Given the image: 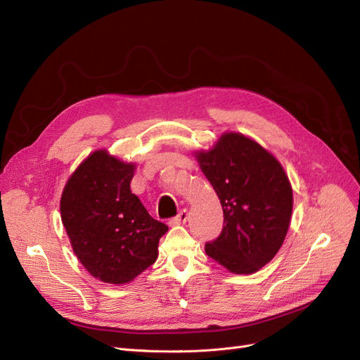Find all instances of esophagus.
I'll return each mask as SVG.
<instances>
[{
  "instance_id": "1",
  "label": "esophagus",
  "mask_w": 360,
  "mask_h": 360,
  "mask_svg": "<svg viewBox=\"0 0 360 360\" xmlns=\"http://www.w3.org/2000/svg\"><path fill=\"white\" fill-rule=\"evenodd\" d=\"M186 220H188V210L183 208L176 217H172L169 220V223L171 225H183V223H186Z\"/></svg>"
}]
</instances>
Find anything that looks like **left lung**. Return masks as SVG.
<instances>
[{
	"instance_id": "1",
	"label": "left lung",
	"mask_w": 360,
	"mask_h": 360,
	"mask_svg": "<svg viewBox=\"0 0 360 360\" xmlns=\"http://www.w3.org/2000/svg\"><path fill=\"white\" fill-rule=\"evenodd\" d=\"M196 160L223 208L205 253L233 274H253L277 255L289 229L292 186L278 160L243 134H223Z\"/></svg>"
}]
</instances>
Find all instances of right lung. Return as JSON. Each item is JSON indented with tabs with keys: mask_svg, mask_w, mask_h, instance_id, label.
I'll use <instances>...</instances> for the list:
<instances>
[{
	"mask_svg": "<svg viewBox=\"0 0 360 360\" xmlns=\"http://www.w3.org/2000/svg\"><path fill=\"white\" fill-rule=\"evenodd\" d=\"M134 171V164L96 150L72 172L60 196L74 253L95 278L110 284L129 283L155 264L168 231L131 192Z\"/></svg>",
	"mask_w": 360,
	"mask_h": 360,
	"instance_id": "1",
	"label": "right lung"
}]
</instances>
